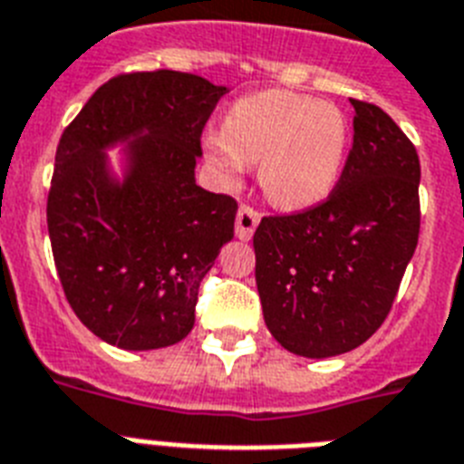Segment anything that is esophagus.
I'll return each mask as SVG.
<instances>
[{
	"label": "esophagus",
	"mask_w": 464,
	"mask_h": 464,
	"mask_svg": "<svg viewBox=\"0 0 464 464\" xmlns=\"http://www.w3.org/2000/svg\"><path fill=\"white\" fill-rule=\"evenodd\" d=\"M259 219H262V214L250 205H240L238 217H236V236L240 240H250L255 228H257Z\"/></svg>",
	"instance_id": "esophagus-1"
}]
</instances>
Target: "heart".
<instances>
[{
    "instance_id": "1",
    "label": "heart",
    "mask_w": 464,
    "mask_h": 464,
    "mask_svg": "<svg viewBox=\"0 0 464 464\" xmlns=\"http://www.w3.org/2000/svg\"><path fill=\"white\" fill-rule=\"evenodd\" d=\"M348 142L341 109L288 90H262L233 102L207 157L228 180L259 164L266 198L285 209L322 202L338 183Z\"/></svg>"
}]
</instances>
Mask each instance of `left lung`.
Here are the masks:
<instances>
[{
    "label": "left lung",
    "mask_w": 464,
    "mask_h": 464,
    "mask_svg": "<svg viewBox=\"0 0 464 464\" xmlns=\"http://www.w3.org/2000/svg\"><path fill=\"white\" fill-rule=\"evenodd\" d=\"M353 147L329 198L255 231L265 322L285 350L334 357L389 317L420 238V157L382 107L350 100Z\"/></svg>",
    "instance_id": "1"
}]
</instances>
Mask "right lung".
<instances>
[{
    "mask_svg": "<svg viewBox=\"0 0 464 464\" xmlns=\"http://www.w3.org/2000/svg\"><path fill=\"white\" fill-rule=\"evenodd\" d=\"M226 88L180 71L107 81L63 130L47 228L63 295L95 336L167 348L195 324L199 281L233 238L238 202L195 183L202 130ZM134 138L123 184L103 147Z\"/></svg>",
    "mask_w": 464,
    "mask_h": 464,
    "instance_id": "1",
    "label": "right lung"
}]
</instances>
